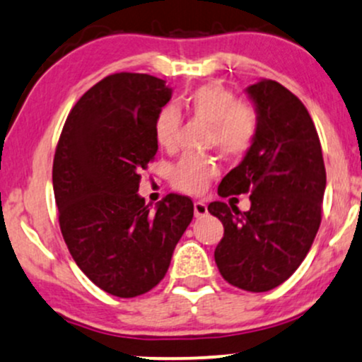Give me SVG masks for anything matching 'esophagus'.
Wrapping results in <instances>:
<instances>
[{
    "mask_svg": "<svg viewBox=\"0 0 362 362\" xmlns=\"http://www.w3.org/2000/svg\"><path fill=\"white\" fill-rule=\"evenodd\" d=\"M206 214H208L206 203L194 202V216H197V218H202V216H205Z\"/></svg>",
    "mask_w": 362,
    "mask_h": 362,
    "instance_id": "esophagus-1",
    "label": "esophagus"
}]
</instances>
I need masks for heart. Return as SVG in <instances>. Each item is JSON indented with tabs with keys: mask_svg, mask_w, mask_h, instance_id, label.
<instances>
[{
	"mask_svg": "<svg viewBox=\"0 0 362 362\" xmlns=\"http://www.w3.org/2000/svg\"><path fill=\"white\" fill-rule=\"evenodd\" d=\"M182 106L191 117L208 123V144L223 156L237 157L252 146L259 132L256 106L237 101L230 89L220 84H205L182 98ZM181 117L174 106H165L156 118L154 135L163 148H173L177 142ZM218 174V165L210 157H182L174 165L171 182L174 188L199 194Z\"/></svg>",
	"mask_w": 362,
	"mask_h": 362,
	"instance_id": "obj_1",
	"label": "heart"
}]
</instances>
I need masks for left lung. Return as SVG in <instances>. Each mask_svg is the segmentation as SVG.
Returning <instances> with one entry per match:
<instances>
[{
    "instance_id": "1",
    "label": "left lung",
    "mask_w": 362,
    "mask_h": 362,
    "mask_svg": "<svg viewBox=\"0 0 362 362\" xmlns=\"http://www.w3.org/2000/svg\"><path fill=\"white\" fill-rule=\"evenodd\" d=\"M259 132L244 159L218 186L222 198L250 193V208L214 202L223 223L215 262L225 281L262 293L286 281L307 257L322 220L327 176L318 134L290 89L259 79L245 89Z\"/></svg>"
}]
</instances>
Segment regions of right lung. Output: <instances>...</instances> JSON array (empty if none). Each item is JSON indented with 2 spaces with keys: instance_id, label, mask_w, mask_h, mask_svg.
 Returning <instances> with one entry per match:
<instances>
[{
  "instance_id": "1",
  "label": "right lung",
  "mask_w": 362,
  "mask_h": 362,
  "mask_svg": "<svg viewBox=\"0 0 362 362\" xmlns=\"http://www.w3.org/2000/svg\"><path fill=\"white\" fill-rule=\"evenodd\" d=\"M171 96L154 76H108L79 98L55 148L54 197L67 249L98 288L118 298L159 284L193 220L188 197L169 193L151 211L137 193L140 171L157 152L156 118Z\"/></svg>"
}]
</instances>
